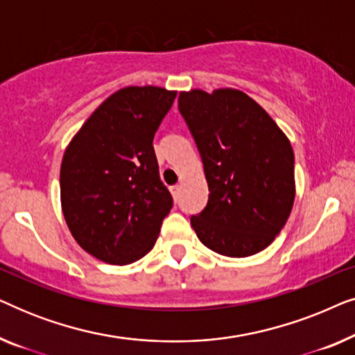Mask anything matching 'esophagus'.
Masks as SVG:
<instances>
[{
	"label": "esophagus",
	"mask_w": 355,
	"mask_h": 355,
	"mask_svg": "<svg viewBox=\"0 0 355 355\" xmlns=\"http://www.w3.org/2000/svg\"><path fill=\"white\" fill-rule=\"evenodd\" d=\"M179 191H181V187H179V184H176V186L171 187V193L174 196V198L179 197Z\"/></svg>",
	"instance_id": "34e87169"
}]
</instances>
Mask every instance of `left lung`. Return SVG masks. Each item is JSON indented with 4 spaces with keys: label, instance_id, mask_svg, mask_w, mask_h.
Segmentation results:
<instances>
[{
    "label": "left lung",
    "instance_id": "obj_1",
    "mask_svg": "<svg viewBox=\"0 0 355 355\" xmlns=\"http://www.w3.org/2000/svg\"><path fill=\"white\" fill-rule=\"evenodd\" d=\"M178 103L210 191L207 207L191 218L197 237L226 257L266 249L288 221L295 197L288 137L241 90L181 92Z\"/></svg>",
    "mask_w": 355,
    "mask_h": 355
}]
</instances>
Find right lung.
I'll return each instance as SVG.
<instances>
[{"mask_svg":"<svg viewBox=\"0 0 355 355\" xmlns=\"http://www.w3.org/2000/svg\"><path fill=\"white\" fill-rule=\"evenodd\" d=\"M176 98L162 87H125L96 108L61 163L62 215L82 249L111 265L153 249L173 197L159 179L153 137Z\"/></svg>","mask_w":355,"mask_h":355,"instance_id":"add662e5","label":"right lung"}]
</instances>
